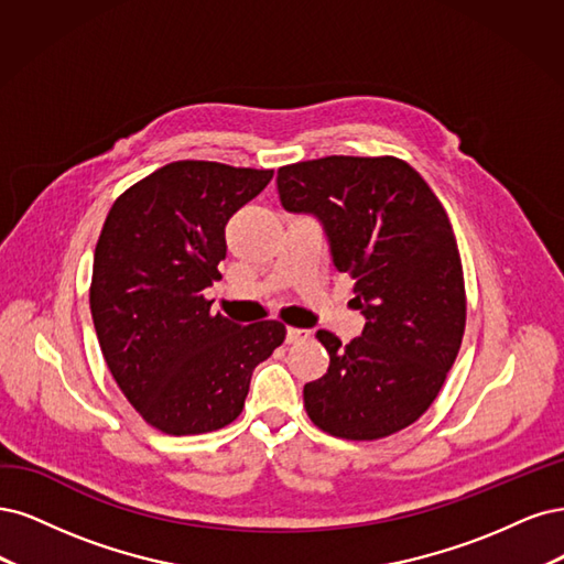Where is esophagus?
Listing matches in <instances>:
<instances>
[{"mask_svg": "<svg viewBox=\"0 0 564 564\" xmlns=\"http://www.w3.org/2000/svg\"><path fill=\"white\" fill-rule=\"evenodd\" d=\"M308 337H312V333H308V330H300V328H288L285 341H288V344H300V341H304V339H308Z\"/></svg>", "mask_w": 564, "mask_h": 564, "instance_id": "1", "label": "esophagus"}]
</instances>
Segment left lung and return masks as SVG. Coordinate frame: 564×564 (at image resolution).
I'll list each match as a JSON object with an SVG mask.
<instances>
[{"mask_svg":"<svg viewBox=\"0 0 564 564\" xmlns=\"http://www.w3.org/2000/svg\"><path fill=\"white\" fill-rule=\"evenodd\" d=\"M276 189L285 210L323 223L366 316L347 347L318 330L330 366L304 384L308 420L344 441L408 429L441 393L466 328L464 269L443 204L395 156L297 161L279 169Z\"/></svg>","mask_w":564,"mask_h":564,"instance_id":"8db88e82","label":"left lung"}]
</instances>
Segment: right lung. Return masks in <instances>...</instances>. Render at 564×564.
<instances>
[{
    "label": "right lung",
    "mask_w": 564,
    "mask_h": 564,
    "mask_svg": "<svg viewBox=\"0 0 564 564\" xmlns=\"http://www.w3.org/2000/svg\"><path fill=\"white\" fill-rule=\"evenodd\" d=\"M274 171L173 161L126 189L105 217L90 279L96 335L121 393L169 435L225 429L285 325H236L204 290L220 281L225 225Z\"/></svg>",
    "instance_id": "add662e5"
}]
</instances>
